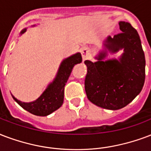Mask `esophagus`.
Returning a JSON list of instances; mask_svg holds the SVG:
<instances>
[{
    "mask_svg": "<svg viewBox=\"0 0 151 151\" xmlns=\"http://www.w3.org/2000/svg\"><path fill=\"white\" fill-rule=\"evenodd\" d=\"M81 56H82V59H83V61L88 59V58H89V51H88V50L87 48H83V49H81Z\"/></svg>",
    "mask_w": 151,
    "mask_h": 151,
    "instance_id": "34e87169",
    "label": "esophagus"
}]
</instances>
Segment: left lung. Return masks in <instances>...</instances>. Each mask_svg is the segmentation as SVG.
I'll return each instance as SVG.
<instances>
[{
    "label": "left lung",
    "instance_id": "1",
    "mask_svg": "<svg viewBox=\"0 0 151 151\" xmlns=\"http://www.w3.org/2000/svg\"><path fill=\"white\" fill-rule=\"evenodd\" d=\"M122 32L108 37L97 62L85 61L87 74L85 89L89 101L103 109L117 110L134 100L142 90L145 81V55L139 35L131 24L119 23ZM115 52L124 49L120 60L103 61L106 49Z\"/></svg>",
    "mask_w": 151,
    "mask_h": 151
}]
</instances>
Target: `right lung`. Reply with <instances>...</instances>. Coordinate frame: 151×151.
Wrapping results in <instances>:
<instances>
[{
	"label": "right lung",
	"mask_w": 151,
	"mask_h": 151,
	"mask_svg": "<svg viewBox=\"0 0 151 151\" xmlns=\"http://www.w3.org/2000/svg\"><path fill=\"white\" fill-rule=\"evenodd\" d=\"M25 32L26 29H24L20 34H23ZM81 61L82 58L80 53H77L63 60L58 69L55 81L36 101L30 103H24L15 98L13 96L12 97L23 109L35 116H46L52 113L53 111H56L63 105L65 83L70 75L73 66L78 63H81Z\"/></svg>",
	"instance_id": "right-lung-1"
}]
</instances>
